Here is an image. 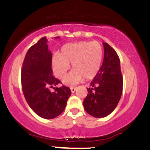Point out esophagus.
<instances>
[{
	"label": "esophagus",
	"mask_w": 150,
	"mask_h": 150,
	"mask_svg": "<svg viewBox=\"0 0 150 150\" xmlns=\"http://www.w3.org/2000/svg\"><path fill=\"white\" fill-rule=\"evenodd\" d=\"M70 90H71V92H72V93H75V91H76V88L72 87V88H70Z\"/></svg>",
	"instance_id": "34e87169"
}]
</instances>
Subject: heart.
Masks as SVG:
<instances>
[{"instance_id": "obj_1", "label": "heart", "mask_w": 150, "mask_h": 150, "mask_svg": "<svg viewBox=\"0 0 150 150\" xmlns=\"http://www.w3.org/2000/svg\"><path fill=\"white\" fill-rule=\"evenodd\" d=\"M103 59V49L98 42H79L64 45L59 54L52 58L55 75L62 79L72 64L73 70L64 79V83L75 85L83 79H93L97 75Z\"/></svg>"}]
</instances>
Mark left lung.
<instances>
[{"label":"left lung","instance_id":"obj_1","mask_svg":"<svg viewBox=\"0 0 150 150\" xmlns=\"http://www.w3.org/2000/svg\"><path fill=\"white\" fill-rule=\"evenodd\" d=\"M104 58L100 70L87 88L83 101L86 112L96 118L112 113L120 100L123 89L120 59L110 45L103 42Z\"/></svg>","mask_w":150,"mask_h":150}]
</instances>
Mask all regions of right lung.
I'll list each match as a JSON object with an SVG mask.
<instances>
[{"instance_id": "add662e5", "label": "right lung", "mask_w": 150, "mask_h": 150, "mask_svg": "<svg viewBox=\"0 0 150 150\" xmlns=\"http://www.w3.org/2000/svg\"><path fill=\"white\" fill-rule=\"evenodd\" d=\"M59 37H55L58 39ZM46 37L39 39L29 49L21 70V85L23 96L30 108L43 119L56 118L63 112L71 95L69 88H54L60 80L52 75V55L49 50Z\"/></svg>"}]
</instances>
